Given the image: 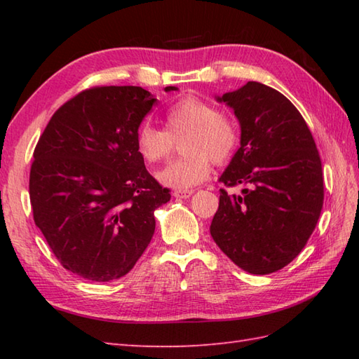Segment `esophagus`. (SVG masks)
I'll list each match as a JSON object with an SVG mask.
<instances>
[{
	"label": "esophagus",
	"mask_w": 359,
	"mask_h": 359,
	"mask_svg": "<svg viewBox=\"0 0 359 359\" xmlns=\"http://www.w3.org/2000/svg\"><path fill=\"white\" fill-rule=\"evenodd\" d=\"M191 194H193V189H175L172 193L175 199H188V197H191Z\"/></svg>",
	"instance_id": "esophagus-1"
}]
</instances>
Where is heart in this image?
Wrapping results in <instances>:
<instances>
[{"label":"heart","mask_w":359,"mask_h":359,"mask_svg":"<svg viewBox=\"0 0 359 359\" xmlns=\"http://www.w3.org/2000/svg\"><path fill=\"white\" fill-rule=\"evenodd\" d=\"M182 142L185 157L160 170V184L174 189H191L208 179L211 160L226 163L239 144V126L231 116L197 97H185L165 114V129L149 121L137 128L135 148L148 163L162 162L171 154L174 140Z\"/></svg>","instance_id":"b5f03b06"}]
</instances>
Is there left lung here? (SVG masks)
Masks as SVG:
<instances>
[{
  "label": "left lung",
  "instance_id": "8db88e82",
  "mask_svg": "<svg viewBox=\"0 0 359 359\" xmlns=\"http://www.w3.org/2000/svg\"><path fill=\"white\" fill-rule=\"evenodd\" d=\"M219 100L234 109L242 131L241 148L220 182L250 188L243 196L220 189L210 233L242 270L270 274L301 253L318 224L321 157L306 120L279 90L248 81Z\"/></svg>",
  "mask_w": 359,
  "mask_h": 359
}]
</instances>
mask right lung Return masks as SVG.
<instances>
[{
    "label": "right lung",
    "mask_w": 359,
    "mask_h": 359,
    "mask_svg": "<svg viewBox=\"0 0 359 359\" xmlns=\"http://www.w3.org/2000/svg\"><path fill=\"white\" fill-rule=\"evenodd\" d=\"M154 102L140 86L89 88L60 106L38 139L29 175L34 222L58 262L83 279L131 271L154 234V211L171 199L135 148Z\"/></svg>",
    "instance_id": "right-lung-1"
}]
</instances>
